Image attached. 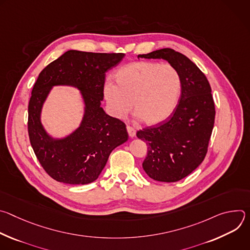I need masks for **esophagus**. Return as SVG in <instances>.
<instances>
[{
	"label": "esophagus",
	"mask_w": 250,
	"mask_h": 250,
	"mask_svg": "<svg viewBox=\"0 0 250 250\" xmlns=\"http://www.w3.org/2000/svg\"><path fill=\"white\" fill-rule=\"evenodd\" d=\"M126 129H127V132H128V136H129L130 138H133V137L135 136V133H136L135 129H134L132 126H130V125H127V126H126Z\"/></svg>",
	"instance_id": "1"
}]
</instances>
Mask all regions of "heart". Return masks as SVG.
<instances>
[{
    "instance_id": "heart-1",
    "label": "heart",
    "mask_w": 250,
    "mask_h": 250,
    "mask_svg": "<svg viewBox=\"0 0 250 250\" xmlns=\"http://www.w3.org/2000/svg\"><path fill=\"white\" fill-rule=\"evenodd\" d=\"M117 85H104V96L112 116L125 118L133 106L137 119L155 125L166 121L176 109L182 90L179 71L171 64L137 61L115 73Z\"/></svg>"
}]
</instances>
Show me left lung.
I'll use <instances>...</instances> for the list:
<instances>
[{"mask_svg":"<svg viewBox=\"0 0 250 250\" xmlns=\"http://www.w3.org/2000/svg\"><path fill=\"white\" fill-rule=\"evenodd\" d=\"M137 57L164 59L181 75V96L172 115L163 124L136 132L148 146L142 163L146 174L156 181L177 182L191 174L207 154L216 116L211 89L198 66L174 49Z\"/></svg>","mask_w":250,"mask_h":250,"instance_id":"left-lung-1","label":"left lung"}]
</instances>
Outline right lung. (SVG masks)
Returning <instances> with one entry per match:
<instances>
[{"label": "right lung", "instance_id": "add662e5", "mask_svg": "<svg viewBox=\"0 0 250 250\" xmlns=\"http://www.w3.org/2000/svg\"><path fill=\"white\" fill-rule=\"evenodd\" d=\"M124 57L125 53L68 50L40 73L28 103L27 129L35 155L54 180L71 185L94 182L111 152L128 139L125 125L106 115L101 106L105 72ZM61 84L82 92L85 113L75 132L53 139L44 129L40 115L52 87Z\"/></svg>", "mask_w": 250, "mask_h": 250}]
</instances>
